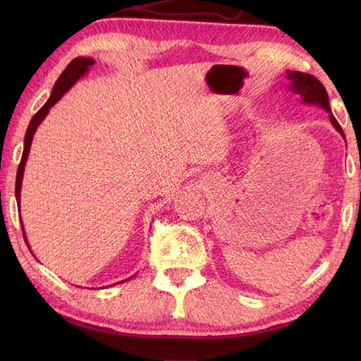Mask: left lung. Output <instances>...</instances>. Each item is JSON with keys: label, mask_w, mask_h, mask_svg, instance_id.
<instances>
[{"label": "left lung", "mask_w": 361, "mask_h": 361, "mask_svg": "<svg viewBox=\"0 0 361 361\" xmlns=\"http://www.w3.org/2000/svg\"><path fill=\"white\" fill-rule=\"evenodd\" d=\"M288 79L291 80V90L295 91L296 94L301 96L302 101L305 104H317L321 105L323 109H326L331 114V121L334 127L338 130L341 133V136L344 137V133L341 130V126L338 124V121L335 119V116L331 111V106H329V97H327V91L324 88L323 83H321L315 75H310V74H305V73H288Z\"/></svg>", "instance_id": "1"}]
</instances>
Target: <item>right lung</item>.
Listing matches in <instances>:
<instances>
[{"label": "right lung", "mask_w": 361, "mask_h": 361, "mask_svg": "<svg viewBox=\"0 0 361 361\" xmlns=\"http://www.w3.org/2000/svg\"><path fill=\"white\" fill-rule=\"evenodd\" d=\"M91 65H94V60L93 59H87V57H75L74 60H71L70 65L65 68V71L60 74V78L57 79L56 85L52 88V93L51 97L48 99V102H46L40 110H38L32 119L29 122V127L26 130V136H25V149H23V157L20 161V166H18V171H17V181H15V197H17V202L20 204V190H21V180H23V171H25V164H26V159L29 155V150H30V142H32V137L37 127L40 126V122L44 119L46 114H48L51 106L56 104L60 97H62L68 90L71 88L73 83L78 80L83 73H87L88 68ZM23 229V225H21ZM25 231V229H23ZM25 235V233H23ZM26 237V235H25ZM26 240V239H25ZM29 247V245H27ZM124 282V281H122Z\"/></svg>", "instance_id": "obj_1"}]
</instances>
